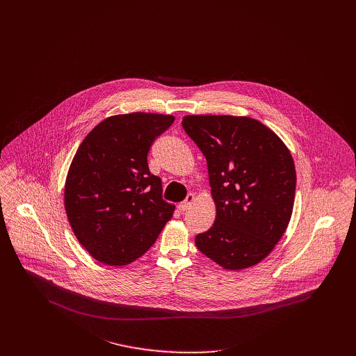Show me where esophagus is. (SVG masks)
<instances>
[{
  "label": "esophagus",
  "mask_w": 356,
  "mask_h": 356,
  "mask_svg": "<svg viewBox=\"0 0 356 356\" xmlns=\"http://www.w3.org/2000/svg\"><path fill=\"white\" fill-rule=\"evenodd\" d=\"M193 202H195V196H193V195H188L186 199H185L182 203L178 204L179 211H186V209H189Z\"/></svg>",
  "instance_id": "1"
}]
</instances>
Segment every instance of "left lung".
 <instances>
[{
  "label": "left lung",
  "mask_w": 356,
  "mask_h": 356,
  "mask_svg": "<svg viewBox=\"0 0 356 356\" xmlns=\"http://www.w3.org/2000/svg\"><path fill=\"white\" fill-rule=\"evenodd\" d=\"M186 134L207 160L216 218L196 247L229 270L254 266L285 233L295 202L296 170L284 143L245 116L191 115Z\"/></svg>",
  "instance_id": "left-lung-1"
}]
</instances>
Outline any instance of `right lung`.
Listing matches in <instances>:
<instances>
[{"instance_id": "obj_1", "label": "right lung", "mask_w": 356, "mask_h": 356, "mask_svg": "<svg viewBox=\"0 0 356 356\" xmlns=\"http://www.w3.org/2000/svg\"><path fill=\"white\" fill-rule=\"evenodd\" d=\"M174 116H111L82 141L68 170L64 204L82 247L96 260L123 266L145 254L172 218L148 153Z\"/></svg>"}]
</instances>
